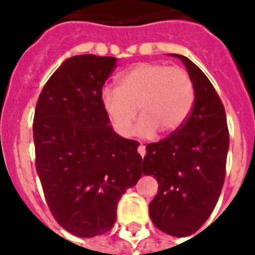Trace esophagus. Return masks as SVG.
Listing matches in <instances>:
<instances>
[{
	"mask_svg": "<svg viewBox=\"0 0 255 255\" xmlns=\"http://www.w3.org/2000/svg\"><path fill=\"white\" fill-rule=\"evenodd\" d=\"M137 152H139L141 157H144V156H145V152H147L145 151V145H144V144H140L139 148H137Z\"/></svg>",
	"mask_w": 255,
	"mask_h": 255,
	"instance_id": "esophagus-1",
	"label": "esophagus"
}]
</instances>
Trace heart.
<instances>
[{"label": "heart", "instance_id": "obj_1", "mask_svg": "<svg viewBox=\"0 0 255 255\" xmlns=\"http://www.w3.org/2000/svg\"><path fill=\"white\" fill-rule=\"evenodd\" d=\"M196 90L189 73L180 66L141 62L124 71L118 88L102 91L104 111L120 136L132 135L137 108V133L151 136L177 131L193 110Z\"/></svg>", "mask_w": 255, "mask_h": 255}]
</instances>
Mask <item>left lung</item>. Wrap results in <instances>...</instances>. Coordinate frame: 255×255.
Listing matches in <instances>:
<instances>
[{
    "label": "left lung",
    "mask_w": 255,
    "mask_h": 255,
    "mask_svg": "<svg viewBox=\"0 0 255 255\" xmlns=\"http://www.w3.org/2000/svg\"><path fill=\"white\" fill-rule=\"evenodd\" d=\"M196 90L186 122L157 143L148 144L143 173L153 174L159 190L149 204L157 229L173 237L196 233L213 212L221 193L229 149V129L220 96L206 75L184 55Z\"/></svg>",
    "instance_id": "obj_1"
}]
</instances>
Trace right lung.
<instances>
[{
	"mask_svg": "<svg viewBox=\"0 0 255 255\" xmlns=\"http://www.w3.org/2000/svg\"><path fill=\"white\" fill-rule=\"evenodd\" d=\"M115 57L92 54L66 59L38 98L33 136L35 168L49 209L78 237L111 229L122 194L141 177L139 141L110 126L102 88Z\"/></svg>",
	"mask_w": 255,
	"mask_h": 255,
	"instance_id": "add662e5",
	"label": "right lung"
}]
</instances>
